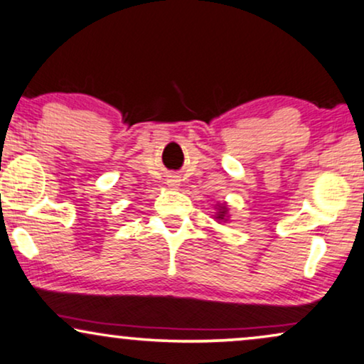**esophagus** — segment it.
Here are the masks:
<instances>
[{
	"instance_id": "esophagus-1",
	"label": "esophagus",
	"mask_w": 364,
	"mask_h": 364,
	"mask_svg": "<svg viewBox=\"0 0 364 364\" xmlns=\"http://www.w3.org/2000/svg\"><path fill=\"white\" fill-rule=\"evenodd\" d=\"M168 185L171 186V188H178V186H179V179H178V176H169V178H168Z\"/></svg>"
}]
</instances>
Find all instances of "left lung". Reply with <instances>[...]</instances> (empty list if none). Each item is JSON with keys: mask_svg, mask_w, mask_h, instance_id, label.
Here are the masks:
<instances>
[{"mask_svg": "<svg viewBox=\"0 0 364 364\" xmlns=\"http://www.w3.org/2000/svg\"><path fill=\"white\" fill-rule=\"evenodd\" d=\"M215 218L216 220H225V222H227V218H228L227 205H218V213H216Z\"/></svg>", "mask_w": 364, "mask_h": 364, "instance_id": "1", "label": "left lung"}]
</instances>
